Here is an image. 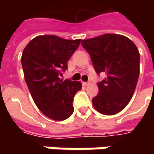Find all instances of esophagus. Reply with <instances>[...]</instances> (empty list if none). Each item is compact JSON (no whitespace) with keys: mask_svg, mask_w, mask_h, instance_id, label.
Masks as SVG:
<instances>
[{"mask_svg":"<svg viewBox=\"0 0 154 154\" xmlns=\"http://www.w3.org/2000/svg\"><path fill=\"white\" fill-rule=\"evenodd\" d=\"M82 84H83V86H88V85H90L91 83H90V82H82Z\"/></svg>","mask_w":154,"mask_h":154,"instance_id":"obj_1","label":"esophagus"}]
</instances>
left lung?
I'll use <instances>...</instances> for the list:
<instances>
[{
	"label": "left lung",
	"instance_id": "8db88e82",
	"mask_svg": "<svg viewBox=\"0 0 154 154\" xmlns=\"http://www.w3.org/2000/svg\"><path fill=\"white\" fill-rule=\"evenodd\" d=\"M91 56L96 73L106 77L98 83L94 108L103 115H115L133 96L140 74V53L129 38L118 34H103L81 41Z\"/></svg>",
	"mask_w": 154,
	"mask_h": 154
}]
</instances>
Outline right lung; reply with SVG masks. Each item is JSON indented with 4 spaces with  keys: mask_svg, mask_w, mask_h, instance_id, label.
<instances>
[{
    "mask_svg": "<svg viewBox=\"0 0 154 154\" xmlns=\"http://www.w3.org/2000/svg\"><path fill=\"white\" fill-rule=\"evenodd\" d=\"M80 44V39L38 36L22 54L24 76L34 102L46 116L56 121H63L73 114L74 95L81 89L80 81L60 78Z\"/></svg>",
    "mask_w": 154,
    "mask_h": 154,
    "instance_id": "1",
    "label": "right lung"
}]
</instances>
